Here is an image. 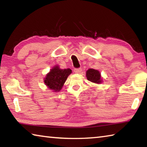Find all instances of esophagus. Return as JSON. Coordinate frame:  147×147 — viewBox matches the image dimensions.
<instances>
[{
    "label": "esophagus",
    "mask_w": 147,
    "mask_h": 147,
    "mask_svg": "<svg viewBox=\"0 0 147 147\" xmlns=\"http://www.w3.org/2000/svg\"><path fill=\"white\" fill-rule=\"evenodd\" d=\"M82 69L81 68H76L74 69V72L75 73H80L82 72Z\"/></svg>",
    "instance_id": "34e87169"
}]
</instances>
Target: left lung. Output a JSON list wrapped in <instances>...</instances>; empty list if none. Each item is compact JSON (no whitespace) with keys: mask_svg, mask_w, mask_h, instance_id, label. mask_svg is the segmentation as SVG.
I'll return each mask as SVG.
<instances>
[{"mask_svg":"<svg viewBox=\"0 0 147 147\" xmlns=\"http://www.w3.org/2000/svg\"><path fill=\"white\" fill-rule=\"evenodd\" d=\"M86 77L88 80L95 84H101L102 82L99 71L94 69H88L86 72Z\"/></svg>","mask_w":147,"mask_h":147,"instance_id":"8db88e82","label":"left lung"}]
</instances>
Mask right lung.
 I'll use <instances>...</instances> for the list:
<instances>
[{
    "instance_id": "add662e5",
    "label": "right lung",
    "mask_w": 147,
    "mask_h": 147,
    "mask_svg": "<svg viewBox=\"0 0 147 147\" xmlns=\"http://www.w3.org/2000/svg\"><path fill=\"white\" fill-rule=\"evenodd\" d=\"M72 73L71 69H61L59 66L56 65L47 74L44 83L49 89L53 92H59L62 89L68 76Z\"/></svg>"
}]
</instances>
